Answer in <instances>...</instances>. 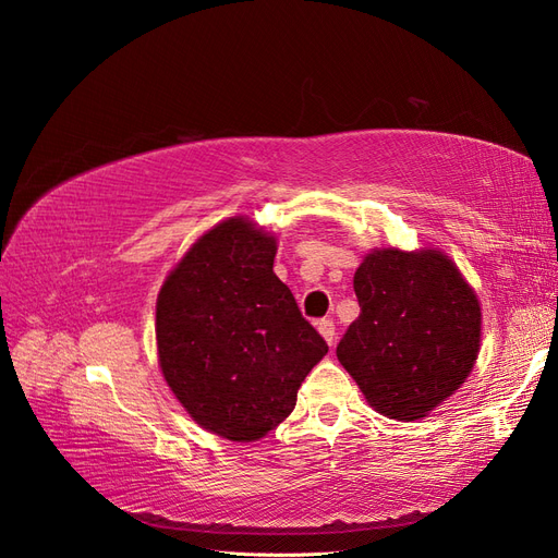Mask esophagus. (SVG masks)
I'll list each match as a JSON object with an SVG mask.
<instances>
[{
    "label": "esophagus",
    "mask_w": 558,
    "mask_h": 558,
    "mask_svg": "<svg viewBox=\"0 0 558 558\" xmlns=\"http://www.w3.org/2000/svg\"><path fill=\"white\" fill-rule=\"evenodd\" d=\"M316 330H318V335L324 337L328 344H332V340H335V326H332L330 318H320L318 324H316Z\"/></svg>",
    "instance_id": "1"
}]
</instances>
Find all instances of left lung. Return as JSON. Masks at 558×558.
<instances>
[{"label":"left lung","instance_id":"obj_1","mask_svg":"<svg viewBox=\"0 0 558 558\" xmlns=\"http://www.w3.org/2000/svg\"><path fill=\"white\" fill-rule=\"evenodd\" d=\"M361 314L337 359L375 412L418 421L470 377L482 344L475 289L442 248L375 246L353 275Z\"/></svg>","mask_w":558,"mask_h":558}]
</instances>
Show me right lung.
I'll return each mask as SVG.
<instances>
[{"label": "right lung", "mask_w": 558, "mask_h": 558, "mask_svg": "<svg viewBox=\"0 0 558 558\" xmlns=\"http://www.w3.org/2000/svg\"><path fill=\"white\" fill-rule=\"evenodd\" d=\"M277 246V232L230 216L183 253L156 302L167 386L197 426L230 442L277 428L328 353L275 275Z\"/></svg>", "instance_id": "obj_1"}]
</instances>
